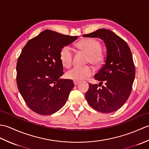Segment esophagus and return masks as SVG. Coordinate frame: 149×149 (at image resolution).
Segmentation results:
<instances>
[{
    "instance_id": "1",
    "label": "esophagus",
    "mask_w": 149,
    "mask_h": 149,
    "mask_svg": "<svg viewBox=\"0 0 149 149\" xmlns=\"http://www.w3.org/2000/svg\"><path fill=\"white\" fill-rule=\"evenodd\" d=\"M74 85H75V86H76V85H77L79 83V81H75V80H74Z\"/></svg>"
}]
</instances>
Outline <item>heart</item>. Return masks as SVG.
<instances>
[{
  "instance_id": "b5f03b06",
  "label": "heart",
  "mask_w": 149,
  "mask_h": 149,
  "mask_svg": "<svg viewBox=\"0 0 149 149\" xmlns=\"http://www.w3.org/2000/svg\"><path fill=\"white\" fill-rule=\"evenodd\" d=\"M77 47L88 54V63H90L95 66H98L104 60V55L101 52L102 46L97 40L93 38L84 39L77 43ZM59 58L64 67H70L74 59V54L71 47L70 46L63 47L59 53ZM92 74V68L89 66L83 67L75 66L66 72V77L69 79L81 81L91 76Z\"/></svg>"
}]
</instances>
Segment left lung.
<instances>
[{"instance_id":"left-lung-1","label":"left lung","mask_w":149,"mask_h":149,"mask_svg":"<svg viewBox=\"0 0 149 149\" xmlns=\"http://www.w3.org/2000/svg\"><path fill=\"white\" fill-rule=\"evenodd\" d=\"M83 36L103 40L107 49L105 63L94 76L100 83L99 85L90 83L85 97L98 111H115L125 104L132 90L135 66L131 49L124 40L109 29H100Z\"/></svg>"}]
</instances>
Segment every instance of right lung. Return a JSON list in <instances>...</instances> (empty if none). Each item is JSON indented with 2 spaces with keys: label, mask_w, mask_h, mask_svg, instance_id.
Instances as JSON below:
<instances>
[{
  "label": "right lung",
  "mask_w": 149,
  "mask_h": 149,
  "mask_svg": "<svg viewBox=\"0 0 149 149\" xmlns=\"http://www.w3.org/2000/svg\"><path fill=\"white\" fill-rule=\"evenodd\" d=\"M77 38L45 30L22 49L17 64V86L34 112L52 115L65 105L74 84L59 78L63 75L59 53Z\"/></svg>",
  "instance_id": "obj_1"
}]
</instances>
